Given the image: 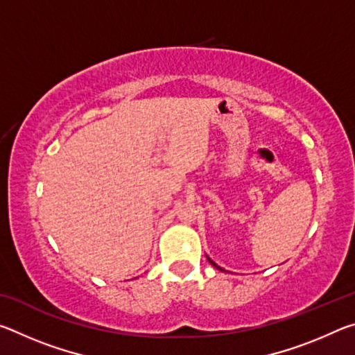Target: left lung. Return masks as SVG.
<instances>
[{"label":"left lung","mask_w":355,"mask_h":355,"mask_svg":"<svg viewBox=\"0 0 355 355\" xmlns=\"http://www.w3.org/2000/svg\"><path fill=\"white\" fill-rule=\"evenodd\" d=\"M207 258H208V257H207ZM208 261H209V263H211V264H213V266H214L216 269H219V271H222V272H225V269H222L220 266H218V264H216V263H214L213 260H209V258H208Z\"/></svg>","instance_id":"1"}]
</instances>
